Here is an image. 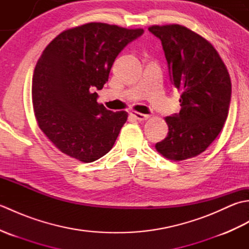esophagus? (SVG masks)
<instances>
[{
  "label": "esophagus",
  "mask_w": 249,
  "mask_h": 249,
  "mask_svg": "<svg viewBox=\"0 0 249 249\" xmlns=\"http://www.w3.org/2000/svg\"><path fill=\"white\" fill-rule=\"evenodd\" d=\"M130 115L134 116V118H135L136 120H138V121H145V120H147V119H150V115L142 114V113L137 112V111H131Z\"/></svg>",
  "instance_id": "esophagus-1"
}]
</instances>
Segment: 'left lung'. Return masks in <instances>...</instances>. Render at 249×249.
I'll use <instances>...</instances> for the list:
<instances>
[{
    "mask_svg": "<svg viewBox=\"0 0 249 249\" xmlns=\"http://www.w3.org/2000/svg\"><path fill=\"white\" fill-rule=\"evenodd\" d=\"M160 39L173 86L181 93V110L165 118L169 131L157 152L174 161L198 156L224 127L231 100L225 63L210 41L179 24L152 25Z\"/></svg>",
    "mask_w": 249,
    "mask_h": 249,
    "instance_id": "8db88e82",
    "label": "left lung"
}]
</instances>
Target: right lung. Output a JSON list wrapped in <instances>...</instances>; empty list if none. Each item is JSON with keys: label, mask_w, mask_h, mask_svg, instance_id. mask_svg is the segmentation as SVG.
Masks as SVG:
<instances>
[{"label": "right lung", "mask_w": 249, "mask_h": 249, "mask_svg": "<svg viewBox=\"0 0 249 249\" xmlns=\"http://www.w3.org/2000/svg\"><path fill=\"white\" fill-rule=\"evenodd\" d=\"M142 29L91 22L63 31L37 61L32 81L41 131L62 153L92 162L112 149L127 112L97 103L115 57Z\"/></svg>", "instance_id": "add662e5"}]
</instances>
